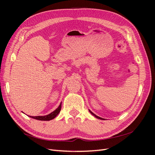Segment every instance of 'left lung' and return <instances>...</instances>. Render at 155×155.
Returning <instances> with one entry per match:
<instances>
[{
    "label": "left lung",
    "instance_id": "left-lung-1",
    "mask_svg": "<svg viewBox=\"0 0 155 155\" xmlns=\"http://www.w3.org/2000/svg\"><path fill=\"white\" fill-rule=\"evenodd\" d=\"M89 110V112H91V113L93 115V116H94L95 117H96V118H97V119H100V120H105V119H104V118H100V117H99V116H96L95 114H94L93 113V112L91 111V110Z\"/></svg>",
    "mask_w": 155,
    "mask_h": 155
}]
</instances>
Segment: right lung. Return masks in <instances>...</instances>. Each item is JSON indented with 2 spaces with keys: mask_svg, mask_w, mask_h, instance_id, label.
Here are the masks:
<instances>
[{
  "mask_svg": "<svg viewBox=\"0 0 155 155\" xmlns=\"http://www.w3.org/2000/svg\"><path fill=\"white\" fill-rule=\"evenodd\" d=\"M61 103L59 106L58 107V108H57L54 111H53L52 112H51L50 114L46 115V116H30L31 118H34V119H36L38 120H41V121H49L52 120L54 118H55L56 116H57L59 112L61 111Z\"/></svg>",
  "mask_w": 155,
  "mask_h": 155,
  "instance_id": "obj_1",
  "label": "right lung"
}]
</instances>
